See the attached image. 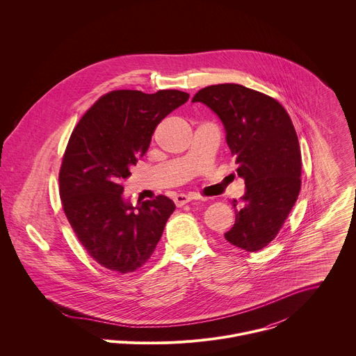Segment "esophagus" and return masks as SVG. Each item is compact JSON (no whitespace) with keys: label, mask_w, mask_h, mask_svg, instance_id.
I'll return each mask as SVG.
<instances>
[{"label":"esophagus","mask_w":356,"mask_h":356,"mask_svg":"<svg viewBox=\"0 0 356 356\" xmlns=\"http://www.w3.org/2000/svg\"><path fill=\"white\" fill-rule=\"evenodd\" d=\"M189 202H192V196H188V195H177L174 197V203L177 207H182Z\"/></svg>","instance_id":"34e87169"}]
</instances>
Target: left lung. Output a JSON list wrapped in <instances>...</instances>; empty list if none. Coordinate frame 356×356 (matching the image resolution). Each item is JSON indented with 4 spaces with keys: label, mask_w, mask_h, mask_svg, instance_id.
Returning a JSON list of instances; mask_svg holds the SVG:
<instances>
[{
    "label": "left lung",
    "mask_w": 356,
    "mask_h": 356,
    "mask_svg": "<svg viewBox=\"0 0 356 356\" xmlns=\"http://www.w3.org/2000/svg\"><path fill=\"white\" fill-rule=\"evenodd\" d=\"M192 102L219 116L245 181L244 196L232 202L236 222L225 238L247 252L260 251L275 238L300 192L302 153L293 123L277 100L237 83L207 86Z\"/></svg>",
    "instance_id": "obj_1"
}]
</instances>
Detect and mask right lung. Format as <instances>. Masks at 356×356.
Listing matches in <instances>:
<instances>
[{
    "label": "right lung",
    "instance_id": "obj_1",
    "mask_svg": "<svg viewBox=\"0 0 356 356\" xmlns=\"http://www.w3.org/2000/svg\"><path fill=\"white\" fill-rule=\"evenodd\" d=\"M189 100L179 90H113L75 126L58 172L64 213L79 243L102 267L118 274L144 266L175 204L159 195L131 205L123 181L151 144L157 124Z\"/></svg>",
    "mask_w": 356,
    "mask_h": 356
}]
</instances>
